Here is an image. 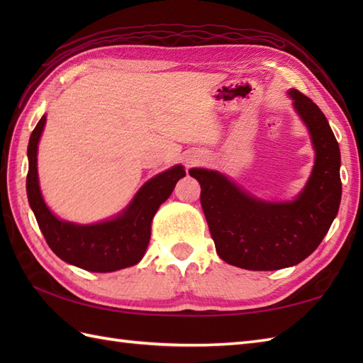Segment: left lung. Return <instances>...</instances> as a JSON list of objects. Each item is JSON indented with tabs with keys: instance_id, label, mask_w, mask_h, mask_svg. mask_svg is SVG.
<instances>
[{
	"instance_id": "left-lung-1",
	"label": "left lung",
	"mask_w": 363,
	"mask_h": 363,
	"mask_svg": "<svg viewBox=\"0 0 363 363\" xmlns=\"http://www.w3.org/2000/svg\"><path fill=\"white\" fill-rule=\"evenodd\" d=\"M289 94L317 151L311 179L295 201H259L217 172L190 169L201 186V207L218 256L252 272L291 267L311 256L328 234L342 199L340 148L325 113L299 90Z\"/></svg>"
}]
</instances>
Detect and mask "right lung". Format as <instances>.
<instances>
[{
	"instance_id": "right-lung-1",
	"label": "right lung",
	"mask_w": 363,
	"mask_h": 363,
	"mask_svg": "<svg viewBox=\"0 0 363 363\" xmlns=\"http://www.w3.org/2000/svg\"><path fill=\"white\" fill-rule=\"evenodd\" d=\"M45 121L46 117L43 115L29 138L26 191L29 206L46 243L56 256L87 272L109 273L138 264L150 243L154 213L172 195L176 182L186 176L184 168L176 165L150 179L117 218L90 226L60 221L43 203L38 187L37 143L40 140Z\"/></svg>"
}]
</instances>
